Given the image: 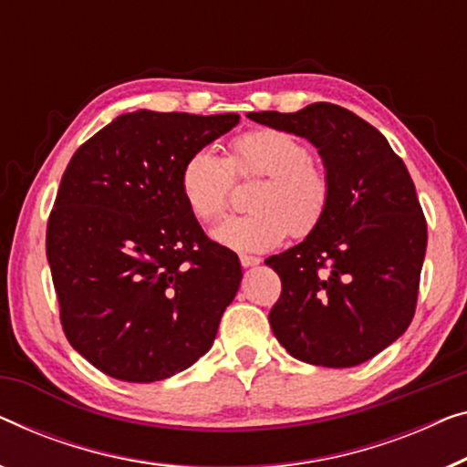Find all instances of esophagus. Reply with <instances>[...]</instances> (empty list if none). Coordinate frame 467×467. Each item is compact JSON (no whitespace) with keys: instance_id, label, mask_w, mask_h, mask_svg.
<instances>
[{"instance_id":"34e87169","label":"esophagus","mask_w":467,"mask_h":467,"mask_svg":"<svg viewBox=\"0 0 467 467\" xmlns=\"http://www.w3.org/2000/svg\"><path fill=\"white\" fill-rule=\"evenodd\" d=\"M240 263H242V267H254V265H259L261 259H259V256L242 254V256H240Z\"/></svg>"}]
</instances>
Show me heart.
<instances>
[{"label": "heart", "instance_id": "heart-1", "mask_svg": "<svg viewBox=\"0 0 467 467\" xmlns=\"http://www.w3.org/2000/svg\"><path fill=\"white\" fill-rule=\"evenodd\" d=\"M238 177H263L248 214H234L213 229V240L238 253H265L280 246L288 234L303 238L320 225L328 208L327 172L312 161V151L295 134L259 128L240 134L232 155L223 158L211 147L195 150L181 168L179 187L195 219L211 223L225 211Z\"/></svg>", "mask_w": 467, "mask_h": 467}]
</instances>
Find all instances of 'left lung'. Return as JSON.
Instances as JSON below:
<instances>
[{
	"mask_svg": "<svg viewBox=\"0 0 467 467\" xmlns=\"http://www.w3.org/2000/svg\"><path fill=\"white\" fill-rule=\"evenodd\" d=\"M248 118L307 139L330 183L320 225L265 261L282 280L269 312L275 339L316 367L367 362L415 316L428 225L413 179L388 139L339 105Z\"/></svg>",
	"mask_w": 467,
	"mask_h": 467,
	"instance_id": "8db88e82",
	"label": "left lung"
}]
</instances>
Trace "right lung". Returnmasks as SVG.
<instances>
[{
  "mask_svg": "<svg viewBox=\"0 0 467 467\" xmlns=\"http://www.w3.org/2000/svg\"><path fill=\"white\" fill-rule=\"evenodd\" d=\"M238 121L139 109L73 153L46 254L67 339L105 375L160 381L211 349L242 267L202 232L179 177L189 155Z\"/></svg>",
  "mask_w": 467,
  "mask_h": 467,
  "instance_id": "right-lung-1",
  "label": "right lung"
}]
</instances>
